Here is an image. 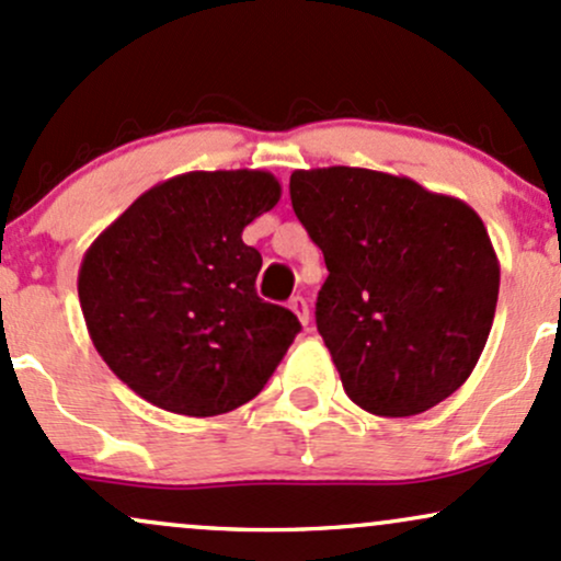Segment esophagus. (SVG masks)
Returning <instances> with one entry per match:
<instances>
[{"label":"esophagus","instance_id":"34e87169","mask_svg":"<svg viewBox=\"0 0 561 561\" xmlns=\"http://www.w3.org/2000/svg\"><path fill=\"white\" fill-rule=\"evenodd\" d=\"M288 310H291L294 314H297L301 325L310 323V307H307V301L301 299V297H294L291 301H288Z\"/></svg>","mask_w":561,"mask_h":561}]
</instances>
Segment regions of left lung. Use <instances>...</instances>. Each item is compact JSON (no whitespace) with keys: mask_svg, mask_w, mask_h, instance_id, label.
<instances>
[{"mask_svg":"<svg viewBox=\"0 0 561 561\" xmlns=\"http://www.w3.org/2000/svg\"><path fill=\"white\" fill-rule=\"evenodd\" d=\"M291 206L329 267L314 323L350 400L400 419L450 398L499 301L501 264L480 214L357 167L297 169Z\"/></svg>","mask_w":561,"mask_h":561,"instance_id":"obj_1","label":"left lung"}]
</instances>
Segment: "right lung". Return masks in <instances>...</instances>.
<instances>
[{
  "label": "right lung",
  "mask_w": 561,
  "mask_h": 561,
  "mask_svg": "<svg viewBox=\"0 0 561 561\" xmlns=\"http://www.w3.org/2000/svg\"><path fill=\"white\" fill-rule=\"evenodd\" d=\"M280 201L262 169L187 172L145 191L79 267L94 350L131 392L180 416H219L262 392L299 333L256 297L243 228Z\"/></svg>",
  "instance_id": "add662e5"
}]
</instances>
